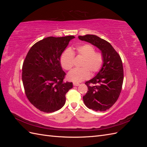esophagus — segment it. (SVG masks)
<instances>
[{"label": "esophagus", "mask_w": 147, "mask_h": 147, "mask_svg": "<svg viewBox=\"0 0 147 147\" xmlns=\"http://www.w3.org/2000/svg\"><path fill=\"white\" fill-rule=\"evenodd\" d=\"M73 84H74V86H78L80 85V83H75L74 82Z\"/></svg>", "instance_id": "34e87169"}]
</instances>
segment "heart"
<instances>
[{
    "label": "heart",
    "instance_id": "obj_1",
    "mask_svg": "<svg viewBox=\"0 0 147 147\" xmlns=\"http://www.w3.org/2000/svg\"><path fill=\"white\" fill-rule=\"evenodd\" d=\"M95 48L90 44H84L76 48L78 56L83 58L81 68L74 69L67 74V79L75 83L81 82L88 79L91 74H94L102 68L104 64V56L100 52H95ZM74 55L69 48L66 49L60 57L61 66L65 70H69L74 65Z\"/></svg>",
    "mask_w": 147,
    "mask_h": 147
}]
</instances>
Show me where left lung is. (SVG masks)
Here are the masks:
<instances>
[{"label":"left lung","instance_id":"obj_1","mask_svg":"<svg viewBox=\"0 0 147 147\" xmlns=\"http://www.w3.org/2000/svg\"><path fill=\"white\" fill-rule=\"evenodd\" d=\"M78 38L98 48L104 56V64L99 72L86 82L88 90L83 97L88 108L103 112L117 102L121 92L124 77L121 59L110 43L95 35L78 36Z\"/></svg>","mask_w":147,"mask_h":147}]
</instances>
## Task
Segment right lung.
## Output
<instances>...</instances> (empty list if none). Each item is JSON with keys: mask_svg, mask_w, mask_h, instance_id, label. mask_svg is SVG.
<instances>
[{"mask_svg": "<svg viewBox=\"0 0 147 147\" xmlns=\"http://www.w3.org/2000/svg\"><path fill=\"white\" fill-rule=\"evenodd\" d=\"M73 35L48 37L30 48L22 68V80L26 95L35 107L46 113L61 109L65 94L72 88V82H64L65 73L60 57L74 38Z\"/></svg>", "mask_w": 147, "mask_h": 147, "instance_id": "add662e5", "label": "right lung"}]
</instances>
